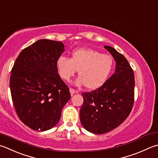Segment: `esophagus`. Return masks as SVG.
<instances>
[{"label": "esophagus", "instance_id": "1", "mask_svg": "<svg viewBox=\"0 0 158 158\" xmlns=\"http://www.w3.org/2000/svg\"><path fill=\"white\" fill-rule=\"evenodd\" d=\"M69 91L71 96H73V95L76 93V90L73 88H69Z\"/></svg>", "mask_w": 158, "mask_h": 158}]
</instances>
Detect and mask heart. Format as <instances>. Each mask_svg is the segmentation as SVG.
Segmentation results:
<instances>
[{
	"instance_id": "1",
	"label": "heart",
	"mask_w": 158,
	"mask_h": 158,
	"mask_svg": "<svg viewBox=\"0 0 158 158\" xmlns=\"http://www.w3.org/2000/svg\"><path fill=\"white\" fill-rule=\"evenodd\" d=\"M114 60L111 56L90 48H80L71 53V58L60 56L56 67L61 78L70 81L78 70L80 76L75 83L78 86L85 85L89 89H95L102 86L111 72Z\"/></svg>"
}]
</instances>
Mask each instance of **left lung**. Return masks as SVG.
I'll use <instances>...</instances> for the list:
<instances>
[{
  "label": "left lung",
  "instance_id": "1",
  "mask_svg": "<svg viewBox=\"0 0 158 158\" xmlns=\"http://www.w3.org/2000/svg\"><path fill=\"white\" fill-rule=\"evenodd\" d=\"M115 61V73L95 90L82 94L80 110L82 127L88 131L102 134L123 123L134 102V73L126 58L110 46H105Z\"/></svg>",
  "mask_w": 158,
  "mask_h": 158
}]
</instances>
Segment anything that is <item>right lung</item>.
Listing matches in <instances>:
<instances>
[{
	"label": "right lung",
	"instance_id": "right-lung-1",
	"mask_svg": "<svg viewBox=\"0 0 158 158\" xmlns=\"http://www.w3.org/2000/svg\"><path fill=\"white\" fill-rule=\"evenodd\" d=\"M64 47L58 41L38 40L20 53L11 69L10 87L15 110L34 130L44 131L56 126L71 98L56 67Z\"/></svg>",
	"mask_w": 158,
	"mask_h": 158
}]
</instances>
